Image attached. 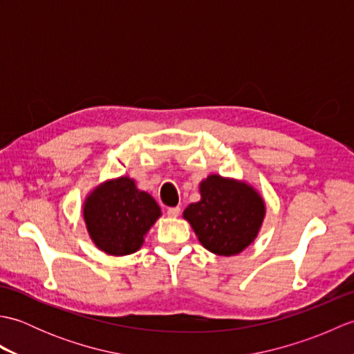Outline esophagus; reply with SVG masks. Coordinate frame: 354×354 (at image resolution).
<instances>
[{
    "mask_svg": "<svg viewBox=\"0 0 354 354\" xmlns=\"http://www.w3.org/2000/svg\"><path fill=\"white\" fill-rule=\"evenodd\" d=\"M179 214H181V208H179V207H170V208H167V216L178 217Z\"/></svg>",
    "mask_w": 354,
    "mask_h": 354,
    "instance_id": "obj_1",
    "label": "esophagus"
}]
</instances>
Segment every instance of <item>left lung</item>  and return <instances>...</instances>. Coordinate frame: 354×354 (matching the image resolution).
Instances as JSON below:
<instances>
[{"instance_id":"left-lung-1","label":"left lung","mask_w":354,"mask_h":354,"mask_svg":"<svg viewBox=\"0 0 354 354\" xmlns=\"http://www.w3.org/2000/svg\"><path fill=\"white\" fill-rule=\"evenodd\" d=\"M201 201L184 209L199 242L217 255H236L257 237L265 217V202L251 185L208 176L199 185Z\"/></svg>"}]
</instances>
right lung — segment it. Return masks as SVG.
Masks as SVG:
<instances>
[{
  "label": "right lung",
  "mask_w": 354,
  "mask_h": 354,
  "mask_svg": "<svg viewBox=\"0 0 354 354\" xmlns=\"http://www.w3.org/2000/svg\"><path fill=\"white\" fill-rule=\"evenodd\" d=\"M160 216L155 199L138 190L133 179L126 176L97 187L84 204L89 237L99 250L111 255L138 251L146 232Z\"/></svg>",
  "instance_id": "obj_1"
}]
</instances>
